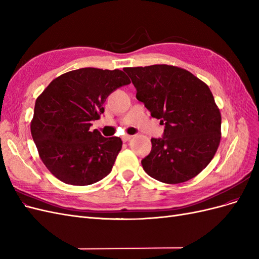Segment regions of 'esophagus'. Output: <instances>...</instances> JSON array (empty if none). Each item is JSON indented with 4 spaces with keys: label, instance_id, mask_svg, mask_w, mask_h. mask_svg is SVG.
Listing matches in <instances>:
<instances>
[{
    "label": "esophagus",
    "instance_id": "esophagus-1",
    "mask_svg": "<svg viewBox=\"0 0 259 259\" xmlns=\"http://www.w3.org/2000/svg\"><path fill=\"white\" fill-rule=\"evenodd\" d=\"M132 138V136L131 135H123L122 136V140L124 143H126V142H128V140Z\"/></svg>",
    "mask_w": 259,
    "mask_h": 259
}]
</instances>
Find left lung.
Instances as JSON below:
<instances>
[{
  "mask_svg": "<svg viewBox=\"0 0 259 259\" xmlns=\"http://www.w3.org/2000/svg\"><path fill=\"white\" fill-rule=\"evenodd\" d=\"M151 116L165 125L142 160L146 173L165 184L200 174L221 143L222 115L208 86L185 69L153 65L124 68Z\"/></svg>",
  "mask_w": 259,
  "mask_h": 259,
  "instance_id": "1",
  "label": "left lung"
}]
</instances>
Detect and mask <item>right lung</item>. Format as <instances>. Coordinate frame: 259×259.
<instances>
[{
    "mask_svg": "<svg viewBox=\"0 0 259 259\" xmlns=\"http://www.w3.org/2000/svg\"><path fill=\"white\" fill-rule=\"evenodd\" d=\"M130 83L121 70L82 68L56 77L37 97L31 135L55 177L68 185L88 186L110 173L122 140L91 132V122L104 113L107 97Z\"/></svg>",
    "mask_w": 259,
    "mask_h": 259,
    "instance_id": "add662e5",
    "label": "right lung"
}]
</instances>
